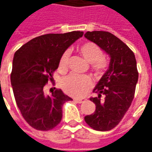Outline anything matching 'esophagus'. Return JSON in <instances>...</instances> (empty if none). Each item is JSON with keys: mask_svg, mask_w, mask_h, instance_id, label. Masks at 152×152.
<instances>
[{"mask_svg": "<svg viewBox=\"0 0 152 152\" xmlns=\"http://www.w3.org/2000/svg\"><path fill=\"white\" fill-rule=\"evenodd\" d=\"M74 101L76 102H77V103H82V102H86V99H74Z\"/></svg>", "mask_w": 152, "mask_h": 152, "instance_id": "34e87169", "label": "esophagus"}]
</instances>
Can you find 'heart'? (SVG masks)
<instances>
[{"label":"heart","mask_w":152,"mask_h":152,"mask_svg":"<svg viewBox=\"0 0 152 152\" xmlns=\"http://www.w3.org/2000/svg\"><path fill=\"white\" fill-rule=\"evenodd\" d=\"M80 51L88 62L92 63L93 70L100 73L105 70L107 62L103 58L102 49L94 42H86L80 48ZM70 50H66L59 60V69L65 70L69 61ZM61 87L63 91L73 97L81 98L92 88L93 81L89 76H80L71 74L61 80Z\"/></svg>","instance_id":"heart-1"}]
</instances>
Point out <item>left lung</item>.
Returning a JSON list of instances; mask_svg holds the SVG:
<instances>
[{
  "label": "left lung",
  "mask_w": 152,
  "mask_h": 152,
  "mask_svg": "<svg viewBox=\"0 0 152 152\" xmlns=\"http://www.w3.org/2000/svg\"><path fill=\"white\" fill-rule=\"evenodd\" d=\"M85 37L111 58L108 69L93 90L98 96L90 98L95 103V112L85 116V121L95 130H111L124 117L134 99L138 79L135 55L122 40L108 31H87Z\"/></svg>",
  "instance_id": "left-lung-1"
}]
</instances>
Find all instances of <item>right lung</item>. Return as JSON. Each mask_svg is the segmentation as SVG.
<instances>
[{
    "label": "right lung",
    "instance_id": "right-lung-1",
    "mask_svg": "<svg viewBox=\"0 0 152 152\" xmlns=\"http://www.w3.org/2000/svg\"><path fill=\"white\" fill-rule=\"evenodd\" d=\"M83 31L45 34L33 38L15 53L10 75L15 101L23 117L37 130L52 129L59 124L62 107L72 99L61 89L45 94V86L53 81V72L68 47L81 37Z\"/></svg>",
    "mask_w": 152,
    "mask_h": 152
}]
</instances>
